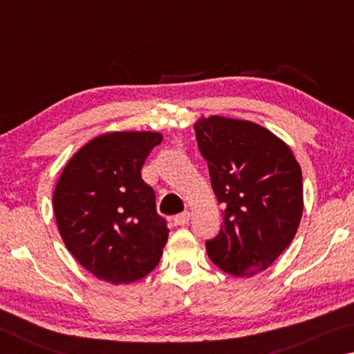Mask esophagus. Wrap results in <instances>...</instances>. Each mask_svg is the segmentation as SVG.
I'll list each match as a JSON object with an SVG mask.
<instances>
[{"mask_svg":"<svg viewBox=\"0 0 354 354\" xmlns=\"http://www.w3.org/2000/svg\"><path fill=\"white\" fill-rule=\"evenodd\" d=\"M189 220H190V212L189 211H184L183 214H179L175 217V223L178 226H185L189 225Z\"/></svg>","mask_w":354,"mask_h":354,"instance_id":"obj_1","label":"esophagus"}]
</instances>
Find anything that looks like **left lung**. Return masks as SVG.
<instances>
[{
	"label": "left lung",
	"instance_id": "left-lung-1",
	"mask_svg": "<svg viewBox=\"0 0 354 354\" xmlns=\"http://www.w3.org/2000/svg\"><path fill=\"white\" fill-rule=\"evenodd\" d=\"M194 128L223 206V225L206 242L207 254L226 273L253 277L297 234L303 214L301 169L292 149L261 124L212 115Z\"/></svg>",
	"mask_w": 354,
	"mask_h": 354
}]
</instances>
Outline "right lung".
Masks as SVG:
<instances>
[{
    "label": "right lung",
    "instance_id": "obj_1",
    "mask_svg": "<svg viewBox=\"0 0 354 354\" xmlns=\"http://www.w3.org/2000/svg\"><path fill=\"white\" fill-rule=\"evenodd\" d=\"M162 136L123 131L98 136L65 165L53 195L65 247L93 277L129 284L154 270L169 239L154 190L140 170Z\"/></svg>",
    "mask_w": 354,
    "mask_h": 354
}]
</instances>
